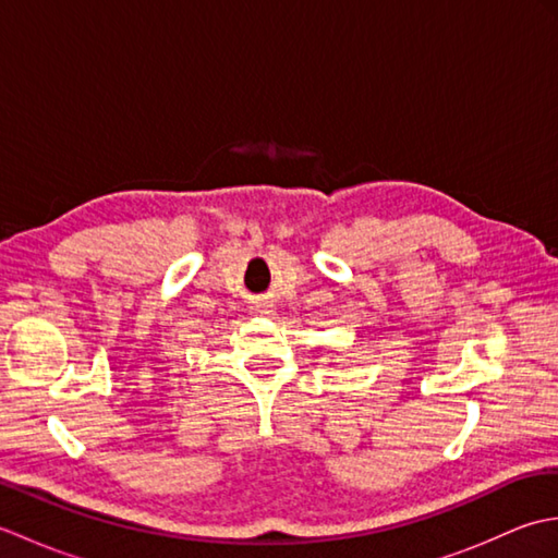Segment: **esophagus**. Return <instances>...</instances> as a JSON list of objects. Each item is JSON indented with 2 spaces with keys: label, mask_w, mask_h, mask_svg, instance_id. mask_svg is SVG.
Segmentation results:
<instances>
[{
  "label": "esophagus",
  "mask_w": 558,
  "mask_h": 558,
  "mask_svg": "<svg viewBox=\"0 0 558 558\" xmlns=\"http://www.w3.org/2000/svg\"><path fill=\"white\" fill-rule=\"evenodd\" d=\"M254 310H256L258 314H268V312L272 310V304H268V302H256Z\"/></svg>",
  "instance_id": "obj_1"
}]
</instances>
